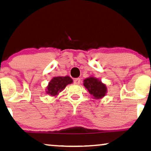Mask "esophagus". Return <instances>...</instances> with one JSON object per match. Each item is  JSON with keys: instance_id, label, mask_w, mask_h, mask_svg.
I'll return each instance as SVG.
<instances>
[{"instance_id": "esophagus-1", "label": "esophagus", "mask_w": 151, "mask_h": 151, "mask_svg": "<svg viewBox=\"0 0 151 151\" xmlns=\"http://www.w3.org/2000/svg\"><path fill=\"white\" fill-rule=\"evenodd\" d=\"M73 83H74V84H76V85H79L80 83V78H75V79L73 80Z\"/></svg>"}]
</instances>
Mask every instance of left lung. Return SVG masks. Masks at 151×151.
I'll list each match as a JSON object with an SVG mask.
<instances>
[{"instance_id": "left-lung-1", "label": "left lung", "mask_w": 151, "mask_h": 151, "mask_svg": "<svg viewBox=\"0 0 151 151\" xmlns=\"http://www.w3.org/2000/svg\"><path fill=\"white\" fill-rule=\"evenodd\" d=\"M83 85L89 91L90 94L92 95L96 99H102L106 94V85L94 77L86 78L84 80Z\"/></svg>"}]
</instances>
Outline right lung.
Masks as SVG:
<instances>
[{"label":"right lung","mask_w":151,"mask_h":151,"mask_svg":"<svg viewBox=\"0 0 151 151\" xmlns=\"http://www.w3.org/2000/svg\"><path fill=\"white\" fill-rule=\"evenodd\" d=\"M72 83H73V80L69 76L55 77L48 83L46 93L52 96H55L66 87V85Z\"/></svg>","instance_id":"right-lung-1"}]
</instances>
